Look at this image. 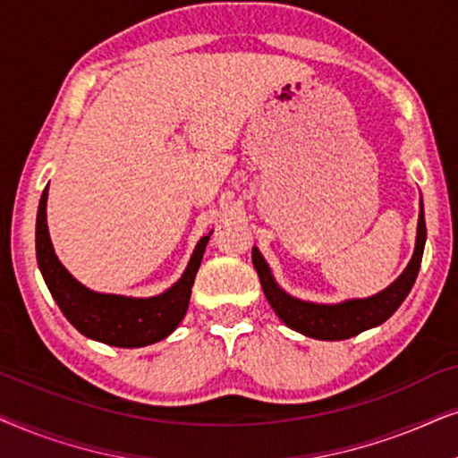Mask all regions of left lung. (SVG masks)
Listing matches in <instances>:
<instances>
[{
	"instance_id": "left-lung-1",
	"label": "left lung",
	"mask_w": 458,
	"mask_h": 458,
	"mask_svg": "<svg viewBox=\"0 0 458 458\" xmlns=\"http://www.w3.org/2000/svg\"><path fill=\"white\" fill-rule=\"evenodd\" d=\"M425 239H428V228H425V216H423V203H420L419 211V228H417V245H414V253L411 264L402 272V276L395 280L392 286L381 291L379 295L369 297V300H352L337 303V306H318V303L300 301L295 297L286 295L280 286L274 283L270 267L261 258L258 249H253L251 258L253 266L258 270V276L261 280V289H264L266 300L270 301L274 312L278 318L291 327L293 331L303 333L306 337L325 339V341H339L350 339L353 335L373 328L381 322H386L395 310L402 306L406 295L411 293L414 280H417L420 259H423Z\"/></svg>"
}]
</instances>
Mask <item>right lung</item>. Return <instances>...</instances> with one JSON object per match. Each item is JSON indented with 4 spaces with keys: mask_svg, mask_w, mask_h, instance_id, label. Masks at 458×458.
<instances>
[{
    "mask_svg": "<svg viewBox=\"0 0 458 458\" xmlns=\"http://www.w3.org/2000/svg\"><path fill=\"white\" fill-rule=\"evenodd\" d=\"M46 200L47 188L39 200L35 249H38V264L47 289L56 300L58 308L63 310L66 320L85 337L117 347L150 345L172 335L188 310L194 276L199 272L209 236H203L199 241L184 276L163 295L148 297V300L105 295V293H94L79 284L58 261L52 249L50 234H47Z\"/></svg>",
    "mask_w": 458,
    "mask_h": 458,
    "instance_id": "add662e5",
    "label": "right lung"
}]
</instances>
